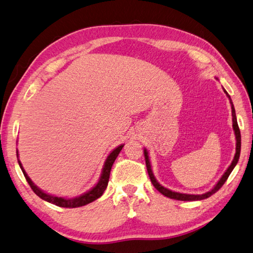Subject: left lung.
<instances>
[{"mask_svg":"<svg viewBox=\"0 0 253 253\" xmlns=\"http://www.w3.org/2000/svg\"><path fill=\"white\" fill-rule=\"evenodd\" d=\"M224 89V88H223ZM224 92L227 95V97L229 99V103L232 105V116H233V128H234V132H235V136H236V154H235L234 159L232 161L231 166L227 168V170L225 171V173L223 174L222 177L220 178V181L216 183V185L214 187H213L210 192H207L205 194H201V195H189V194H181V193H176V192H172V190L168 189L166 187L162 186L157 181L153 170H151V166H150V161H149V156H148V151L147 149H144V156H145V161H146V167H147V172H148V175L150 177V181L153 183V185L155 186V188L157 190H159V192L165 195L166 197L168 198H171V199H175V200H182V201H195V200H203L206 198H209L211 195H213L214 193H216L218 189H220L223 184L226 182V179L228 178L229 174L232 173V171L234 170L235 166L237 165L238 159H239V156H240V147H241V136H240V130H239V126H238V123H237V118H236V112H235V108H234V105L233 102L231 99V96H229L228 93L224 89Z\"/></svg>","mask_w":253,"mask_h":253,"instance_id":"1","label":"left lung"}]
</instances>
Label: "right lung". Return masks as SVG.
<instances>
[{"instance_id": "add662e5", "label": "right lung", "mask_w": 253, "mask_h": 253, "mask_svg": "<svg viewBox=\"0 0 253 253\" xmlns=\"http://www.w3.org/2000/svg\"><path fill=\"white\" fill-rule=\"evenodd\" d=\"M125 145H120L118 146L117 148H115L114 150L111 151L109 154V156L107 157V159H106L105 164H104V168H103V171L102 174H100V177H99V181L98 183L95 185V186L89 189L88 192L82 194L79 197H76V198H63V197H57V196H52L49 194L44 193L43 190H41L39 187H37L33 182L30 179V177L28 176V174L26 173V171L24 170V168H22V165L20 164V161L18 160V164L20 169L24 173V175L27 179L28 184L30 185L31 189L33 192L36 193V195H38L39 197L41 199L47 201V203L53 204L55 206H58L61 208H78V207H82V206H85L89 203H93L94 200H96L97 198H99L100 196H102L105 192V189L107 188V185H108V181H109V175H110V170H111V167L114 165V162L116 160V158L119 155V153L121 151L122 147ZM17 158H18V150H17Z\"/></svg>"}]
</instances>
